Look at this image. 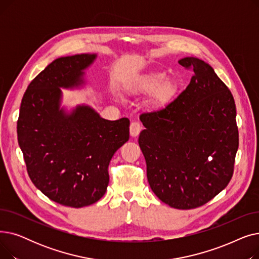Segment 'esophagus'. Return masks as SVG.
Returning <instances> with one entry per match:
<instances>
[{"instance_id":"34e87169","label":"esophagus","mask_w":259,"mask_h":259,"mask_svg":"<svg viewBox=\"0 0 259 259\" xmlns=\"http://www.w3.org/2000/svg\"><path fill=\"white\" fill-rule=\"evenodd\" d=\"M142 131V126L139 121H132L130 125V135L133 138H137Z\"/></svg>"}]
</instances>
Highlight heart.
Wrapping results in <instances>:
<instances>
[{"mask_svg": "<svg viewBox=\"0 0 259 259\" xmlns=\"http://www.w3.org/2000/svg\"><path fill=\"white\" fill-rule=\"evenodd\" d=\"M125 89L131 93H151L159 104H167L178 91V84L173 79H167L165 72H153L141 76L127 85Z\"/></svg>", "mask_w": 259, "mask_h": 259, "instance_id": "b5f03b06", "label": "heart"}]
</instances>
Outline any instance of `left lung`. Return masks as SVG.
Returning <instances> with one entry per match:
<instances>
[{"mask_svg":"<svg viewBox=\"0 0 259 259\" xmlns=\"http://www.w3.org/2000/svg\"><path fill=\"white\" fill-rule=\"evenodd\" d=\"M194 75L178 99L140 116L139 144L154 194L168 206L193 209L228 186L238 149L233 95L200 59L179 61Z\"/></svg>","mask_w":259,"mask_h":259,"instance_id":"obj_1","label":"left lung"}]
</instances>
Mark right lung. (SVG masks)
<instances>
[{
  "label": "right lung",
  "mask_w": 259,
  "mask_h": 259,
  "mask_svg": "<svg viewBox=\"0 0 259 259\" xmlns=\"http://www.w3.org/2000/svg\"><path fill=\"white\" fill-rule=\"evenodd\" d=\"M97 53L62 57L27 88L18 119V142L34 186L63 206L97 202L109 184L113 154L129 140L130 120H108L87 104L63 106V91L87 85Z\"/></svg>",
  "instance_id": "obj_1"
}]
</instances>
